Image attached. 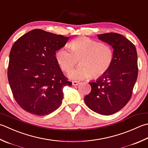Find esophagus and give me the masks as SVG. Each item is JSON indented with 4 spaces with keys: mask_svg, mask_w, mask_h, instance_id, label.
Wrapping results in <instances>:
<instances>
[{
    "mask_svg": "<svg viewBox=\"0 0 148 148\" xmlns=\"http://www.w3.org/2000/svg\"><path fill=\"white\" fill-rule=\"evenodd\" d=\"M80 83L79 82H72V85L74 86H77L78 85H79Z\"/></svg>",
    "mask_w": 148,
    "mask_h": 148,
    "instance_id": "1",
    "label": "esophagus"
}]
</instances>
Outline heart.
<instances>
[{
    "label": "heart",
    "instance_id": "b5f03b06",
    "mask_svg": "<svg viewBox=\"0 0 148 148\" xmlns=\"http://www.w3.org/2000/svg\"><path fill=\"white\" fill-rule=\"evenodd\" d=\"M69 48L57 50L55 58L63 71L69 72L79 60V68L70 72L68 77L79 81L92 76L98 78L105 74L114 61V50L110 46L87 37H79L71 41Z\"/></svg>",
    "mask_w": 148,
    "mask_h": 148
}]
</instances>
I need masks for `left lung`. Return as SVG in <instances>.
Wrapping results in <instances>:
<instances>
[{
  "label": "left lung",
  "mask_w": 148,
  "mask_h": 148,
  "mask_svg": "<svg viewBox=\"0 0 148 148\" xmlns=\"http://www.w3.org/2000/svg\"><path fill=\"white\" fill-rule=\"evenodd\" d=\"M97 36L114 49V61L105 74L89 83L91 92L84 101L92 111L108 115L122 109L132 97L138 76L137 54L135 46L122 34L110 33Z\"/></svg>",
  "instance_id": "8db88e82"
}]
</instances>
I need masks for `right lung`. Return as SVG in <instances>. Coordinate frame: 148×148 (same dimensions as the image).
<instances>
[{
    "label": "right lung",
    "instance_id": "right-lung-1",
    "mask_svg": "<svg viewBox=\"0 0 148 148\" xmlns=\"http://www.w3.org/2000/svg\"><path fill=\"white\" fill-rule=\"evenodd\" d=\"M69 38L36 29L14 43L10 53L8 82L14 99L26 112L45 115L62 104L63 88L72 82L63 75L55 53Z\"/></svg>",
    "mask_w": 148,
    "mask_h": 148
}]
</instances>
